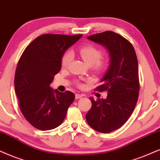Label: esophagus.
Returning <instances> with one entry per match:
<instances>
[{
	"label": "esophagus",
	"mask_w": 160,
	"mask_h": 160,
	"mask_svg": "<svg viewBox=\"0 0 160 160\" xmlns=\"http://www.w3.org/2000/svg\"><path fill=\"white\" fill-rule=\"evenodd\" d=\"M82 97V94H75V98L76 99H80Z\"/></svg>",
	"instance_id": "34e87169"
}]
</instances>
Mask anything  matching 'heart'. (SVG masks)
I'll return each instance as SVG.
<instances>
[{"label": "heart", "mask_w": 160, "mask_h": 160, "mask_svg": "<svg viewBox=\"0 0 160 160\" xmlns=\"http://www.w3.org/2000/svg\"><path fill=\"white\" fill-rule=\"evenodd\" d=\"M80 55L88 66H92L94 69L98 72H102L106 69L108 62L102 59V52L100 48L92 44L83 46L78 49ZM72 53L70 51H66L61 58V66L62 68H67L72 60ZM76 85L79 87L81 83L77 80Z\"/></svg>", "instance_id": "obj_1"}]
</instances>
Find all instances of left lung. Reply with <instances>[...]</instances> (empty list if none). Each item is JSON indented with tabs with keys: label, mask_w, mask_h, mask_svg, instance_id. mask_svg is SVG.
Returning <instances> with one entry per match:
<instances>
[{
	"label": "left lung",
	"mask_w": 160,
	"mask_h": 160,
	"mask_svg": "<svg viewBox=\"0 0 160 160\" xmlns=\"http://www.w3.org/2000/svg\"><path fill=\"white\" fill-rule=\"evenodd\" d=\"M108 50L111 63L95 89L107 92L106 99L92 98V108L86 115L88 124L100 133L120 128L134 112L139 97L138 61L132 44L116 32L106 31L88 37Z\"/></svg>",
	"instance_id": "8db88e82"
}]
</instances>
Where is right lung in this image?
<instances>
[{
    "mask_svg": "<svg viewBox=\"0 0 160 160\" xmlns=\"http://www.w3.org/2000/svg\"><path fill=\"white\" fill-rule=\"evenodd\" d=\"M82 35L44 34L25 48L15 74V93L26 120L41 131L55 128L63 122L75 98L74 93L52 89L54 77L61 68V58Z\"/></svg>",
    "mask_w": 160,
    "mask_h": 160,
    "instance_id": "1",
    "label": "right lung"
}]
</instances>
